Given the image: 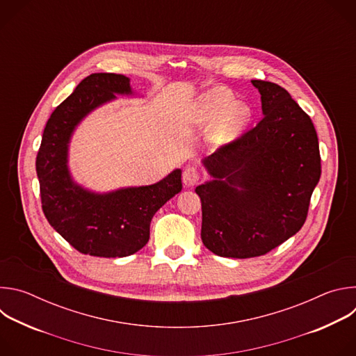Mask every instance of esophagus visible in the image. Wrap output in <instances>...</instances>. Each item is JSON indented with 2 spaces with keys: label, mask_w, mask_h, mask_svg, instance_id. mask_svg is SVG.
<instances>
[{
  "label": "esophagus",
  "mask_w": 356,
  "mask_h": 356,
  "mask_svg": "<svg viewBox=\"0 0 356 356\" xmlns=\"http://www.w3.org/2000/svg\"><path fill=\"white\" fill-rule=\"evenodd\" d=\"M198 180H200V175H198L197 169H194V168H186L184 169V172H183V183H184V186L193 187V186H195L198 183Z\"/></svg>",
  "instance_id": "obj_1"
}]
</instances>
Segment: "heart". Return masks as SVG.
<instances>
[{
    "instance_id": "obj_1",
    "label": "heart",
    "mask_w": 356,
    "mask_h": 356,
    "mask_svg": "<svg viewBox=\"0 0 356 356\" xmlns=\"http://www.w3.org/2000/svg\"><path fill=\"white\" fill-rule=\"evenodd\" d=\"M252 120L246 103H235L232 94L221 87L201 94L187 107L183 122L190 129H209L207 142L214 147L238 139Z\"/></svg>"
}]
</instances>
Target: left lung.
<instances>
[{"label":"left lung","mask_w":356,"mask_h":356,"mask_svg":"<svg viewBox=\"0 0 356 356\" xmlns=\"http://www.w3.org/2000/svg\"><path fill=\"white\" fill-rule=\"evenodd\" d=\"M252 84L261 94L264 118L201 161L211 179L195 187L202 243L222 258L265 255L298 232L321 176L310 117L283 87Z\"/></svg>","instance_id":"1"}]
</instances>
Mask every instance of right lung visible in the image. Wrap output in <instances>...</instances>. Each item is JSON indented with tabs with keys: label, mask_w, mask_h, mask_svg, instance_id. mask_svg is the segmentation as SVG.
Masks as SVG:
<instances>
[{
	"label": "right lung",
	"mask_w": 356,
	"mask_h": 356,
	"mask_svg": "<svg viewBox=\"0 0 356 356\" xmlns=\"http://www.w3.org/2000/svg\"><path fill=\"white\" fill-rule=\"evenodd\" d=\"M117 95L138 97L131 79L94 73L50 115L36 158L42 209L49 224L79 252L99 258H124L149 241L156 211L181 191V170L175 169L147 186L94 191L77 183L69 168L72 138L79 125Z\"/></svg>",
	"instance_id": "right-lung-1"
}]
</instances>
